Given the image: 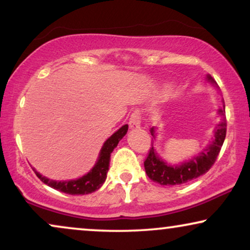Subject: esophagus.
I'll return each instance as SVG.
<instances>
[{
    "mask_svg": "<svg viewBox=\"0 0 250 250\" xmlns=\"http://www.w3.org/2000/svg\"><path fill=\"white\" fill-rule=\"evenodd\" d=\"M140 124H141V110L140 109H135L131 115V118H129L128 125L132 129H136L140 127Z\"/></svg>",
    "mask_w": 250,
    "mask_h": 250,
    "instance_id": "obj_1",
    "label": "esophagus"
}]
</instances>
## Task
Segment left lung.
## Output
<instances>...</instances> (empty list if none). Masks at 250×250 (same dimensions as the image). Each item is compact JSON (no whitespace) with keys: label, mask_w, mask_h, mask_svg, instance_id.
Returning a JSON list of instances; mask_svg holds the SVG:
<instances>
[{"label":"left lung","mask_w":250,"mask_h":250,"mask_svg":"<svg viewBox=\"0 0 250 250\" xmlns=\"http://www.w3.org/2000/svg\"><path fill=\"white\" fill-rule=\"evenodd\" d=\"M207 80L216 85V82L210 75H207ZM224 112L225 107L218 110V114L222 116V121L215 128L213 141L209 146H206V149H204L199 155L194 156L189 162H184L181 165H168L162 158H159L153 146L150 148L148 157L145 160V169L149 179L162 186H179L207 173L216 162L218 153L223 146L225 135H227V118H225ZM150 133L155 138V128L152 127L150 129Z\"/></svg>","instance_id":"left-lung-1"}]
</instances>
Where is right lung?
I'll use <instances>...</instances> for the list:
<instances>
[{"instance_id":"obj_1","label":"right lung","mask_w":250,"mask_h":250,"mask_svg":"<svg viewBox=\"0 0 250 250\" xmlns=\"http://www.w3.org/2000/svg\"><path fill=\"white\" fill-rule=\"evenodd\" d=\"M128 125L126 124L122 126L117 132H115L107 141L102 146L100 155L95 163L93 168L87 174L80 177L77 180L70 181H53L47 179L45 176H42L39 172H36L35 168H33L37 177L42 181L43 183L53 188V189L59 190L61 192L68 194H87L92 193L98 189H100L102 184L104 183L107 179V173L109 169V162H110V153L114 151V149L117 146L118 142L124 138V135L127 133Z\"/></svg>"}]
</instances>
